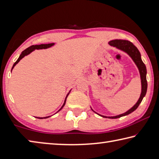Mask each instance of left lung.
<instances>
[{"mask_svg": "<svg viewBox=\"0 0 159 159\" xmlns=\"http://www.w3.org/2000/svg\"><path fill=\"white\" fill-rule=\"evenodd\" d=\"M109 44L111 46L115 47L117 49L122 50V51H124V52L127 53V54L130 56V58H132L133 61H134V63H135V65L138 67L139 72H140V79H141L142 92L140 94V98L138 99V102H136L134 106L130 108L129 110H128L127 112H126L124 114H121V115H116L115 116H105L98 115V114L97 113L98 115L101 116H102V117H105V118L117 119L119 117H121V116L129 115V114L133 112V111H135L139 106V105L140 104L142 101H143V99L144 97V96L146 95L147 90V77H146L147 68H146L145 65H144V63L143 62V61H142L141 55H140V52H139V50L138 49L137 47H136L132 43H130V41L126 40H111L109 43Z\"/></svg>", "mask_w": 159, "mask_h": 159, "instance_id": "1", "label": "left lung"}]
</instances>
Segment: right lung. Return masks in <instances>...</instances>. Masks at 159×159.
<instances>
[{"instance_id":"add662e5","label":"right lung","mask_w":159,"mask_h":159,"mask_svg":"<svg viewBox=\"0 0 159 159\" xmlns=\"http://www.w3.org/2000/svg\"><path fill=\"white\" fill-rule=\"evenodd\" d=\"M54 44V43H49V44H36V45H31L30 47H28L27 49H26L25 50H24L23 52H21V54H20V56H19V57L18 58V59L16 60V62L14 63V65H13V66H12V70L14 68V67H15L16 64H17L19 62V61H20L22 58H24L25 56H26V55H28V54H30V53H31L33 51H34L35 49H47V48H49V47H51L52 46H53ZM11 72H12V70H11ZM68 94H69V93H68V95L66 96V99H65V101H64V103H63V105H62V107H61V108H60V110L58 111V112H59V111L62 109V108L63 107V106L64 105H65V104H66V98H67V97H68ZM49 116H45V117H36V118H38V119H47V118H48V117H49Z\"/></svg>"}]
</instances>
